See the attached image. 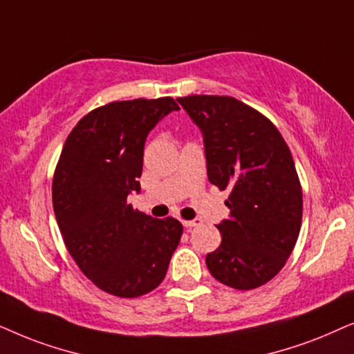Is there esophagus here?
Instances as JSON below:
<instances>
[{"label": "esophagus", "mask_w": 354, "mask_h": 354, "mask_svg": "<svg viewBox=\"0 0 354 354\" xmlns=\"http://www.w3.org/2000/svg\"><path fill=\"white\" fill-rule=\"evenodd\" d=\"M201 225V218H194V220H183V226L185 228H192V226Z\"/></svg>", "instance_id": "esophagus-1"}]
</instances>
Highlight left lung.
Instances as JSON below:
<instances>
[{
  "mask_svg": "<svg viewBox=\"0 0 354 354\" xmlns=\"http://www.w3.org/2000/svg\"><path fill=\"white\" fill-rule=\"evenodd\" d=\"M204 136L207 174L230 189L221 243L207 254L215 280L254 290L279 273L293 252L303 220V191L291 152L275 124L226 95L178 98Z\"/></svg>",
  "mask_w": 354,
  "mask_h": 354,
  "instance_id": "obj_1",
  "label": "left lung"
}]
</instances>
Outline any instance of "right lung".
Returning a JSON list of instances; mask_svg holds the SVG:
<instances>
[{
    "instance_id": "1",
    "label": "right lung",
    "mask_w": 354,
    "mask_h": 354,
    "mask_svg": "<svg viewBox=\"0 0 354 354\" xmlns=\"http://www.w3.org/2000/svg\"><path fill=\"white\" fill-rule=\"evenodd\" d=\"M180 110L171 97L111 102L87 113L61 150L53 209L66 249L84 275L120 298L162 283L183 225L153 218L128 204L140 191L144 144L153 126Z\"/></svg>"
}]
</instances>
